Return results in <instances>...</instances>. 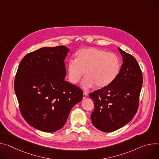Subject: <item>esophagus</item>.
Here are the masks:
<instances>
[{
	"label": "esophagus",
	"instance_id": "obj_1",
	"mask_svg": "<svg viewBox=\"0 0 159 159\" xmlns=\"http://www.w3.org/2000/svg\"><path fill=\"white\" fill-rule=\"evenodd\" d=\"M88 93H84V94H83V99H85V98H86L87 96H88Z\"/></svg>",
	"mask_w": 159,
	"mask_h": 159
}]
</instances>
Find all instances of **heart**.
<instances>
[{
	"label": "heart",
	"mask_w": 159,
	"mask_h": 159,
	"mask_svg": "<svg viewBox=\"0 0 159 159\" xmlns=\"http://www.w3.org/2000/svg\"><path fill=\"white\" fill-rule=\"evenodd\" d=\"M121 67L118 57L107 51L96 48L80 50L76 59H71L68 63L67 69L69 80L78 82L86 75L82 85L85 89L93 87L102 88L110 84L117 77Z\"/></svg>",
	"instance_id": "1"
}]
</instances>
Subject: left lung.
<instances>
[{
  "instance_id": "left-lung-1",
  "label": "left lung",
  "mask_w": 159,
  "mask_h": 159,
  "mask_svg": "<svg viewBox=\"0 0 159 159\" xmlns=\"http://www.w3.org/2000/svg\"><path fill=\"white\" fill-rule=\"evenodd\" d=\"M123 64L116 79L108 85L89 94L94 104L90 115L93 125L111 132L128 123L137 113L143 84L140 66L132 55L118 48Z\"/></svg>"
}]
</instances>
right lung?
<instances>
[{
	"instance_id": "right-lung-1",
	"label": "right lung",
	"mask_w": 159,
	"mask_h": 159,
	"mask_svg": "<svg viewBox=\"0 0 159 159\" xmlns=\"http://www.w3.org/2000/svg\"><path fill=\"white\" fill-rule=\"evenodd\" d=\"M64 46L43 47L20 61L14 90L21 114L33 128L55 132L66 121L72 107L82 99L83 92L65 80Z\"/></svg>"
}]
</instances>
